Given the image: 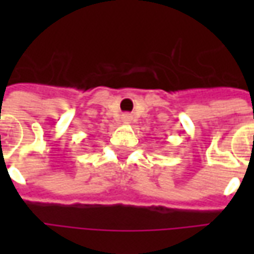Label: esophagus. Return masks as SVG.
Wrapping results in <instances>:
<instances>
[{
    "instance_id": "1",
    "label": "esophagus",
    "mask_w": 254,
    "mask_h": 254,
    "mask_svg": "<svg viewBox=\"0 0 254 254\" xmlns=\"http://www.w3.org/2000/svg\"><path fill=\"white\" fill-rule=\"evenodd\" d=\"M130 121H132V116H130L129 113H125V114H122V122H125V124H129Z\"/></svg>"
}]
</instances>
